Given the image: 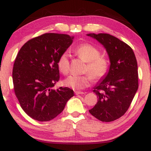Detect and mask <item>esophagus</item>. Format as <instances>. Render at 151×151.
<instances>
[{
  "mask_svg": "<svg viewBox=\"0 0 151 151\" xmlns=\"http://www.w3.org/2000/svg\"><path fill=\"white\" fill-rule=\"evenodd\" d=\"M75 93L76 94V95H78V94H85V93H84V92H82V91H75Z\"/></svg>",
  "mask_w": 151,
  "mask_h": 151,
  "instance_id": "esophagus-1",
  "label": "esophagus"
}]
</instances>
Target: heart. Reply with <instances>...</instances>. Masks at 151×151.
Listing matches in <instances>:
<instances>
[{
  "instance_id": "heart-1",
  "label": "heart",
  "mask_w": 151,
  "mask_h": 151,
  "mask_svg": "<svg viewBox=\"0 0 151 151\" xmlns=\"http://www.w3.org/2000/svg\"><path fill=\"white\" fill-rule=\"evenodd\" d=\"M79 57L87 62L85 73L82 76L70 75L68 76L63 83L66 86L74 90H82L91 85L93 79L99 81L108 73L109 63L106 58L100 57L101 52L98 48L90 44H83L75 50ZM57 66L60 72L67 75L70 70L69 55L67 52L61 54L57 60Z\"/></svg>"
}]
</instances>
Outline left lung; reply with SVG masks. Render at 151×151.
<instances>
[{"label":"left lung","instance_id":"left-lung-1","mask_svg":"<svg viewBox=\"0 0 151 151\" xmlns=\"http://www.w3.org/2000/svg\"><path fill=\"white\" fill-rule=\"evenodd\" d=\"M87 35L104 46L111 61L108 74L94 88L98 102L89 112L101 121H114L127 111L139 87L136 57L130 46L114 36Z\"/></svg>","mask_w":151,"mask_h":151}]
</instances>
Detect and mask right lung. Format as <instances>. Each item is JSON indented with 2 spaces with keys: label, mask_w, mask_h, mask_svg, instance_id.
Instances as JSON below:
<instances>
[{
  "label": "right lung",
  "mask_w": 151,
  "mask_h": 151,
  "mask_svg": "<svg viewBox=\"0 0 151 151\" xmlns=\"http://www.w3.org/2000/svg\"><path fill=\"white\" fill-rule=\"evenodd\" d=\"M68 35L45 33L35 37L20 48L12 69L14 93L23 111L32 119L48 121L65 109L74 92L61 86L57 60L72 44Z\"/></svg>",
  "instance_id": "right-lung-1"
}]
</instances>
